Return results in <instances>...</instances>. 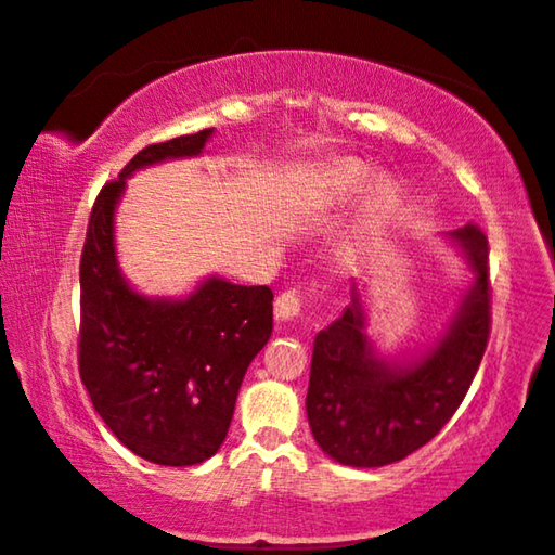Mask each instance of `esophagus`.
<instances>
[{
	"label": "esophagus",
	"mask_w": 555,
	"mask_h": 555,
	"mask_svg": "<svg viewBox=\"0 0 555 555\" xmlns=\"http://www.w3.org/2000/svg\"><path fill=\"white\" fill-rule=\"evenodd\" d=\"M299 309H301V292H296V288H288V292L279 294V299L274 304L279 322H292V319L299 314Z\"/></svg>",
	"instance_id": "1"
}]
</instances>
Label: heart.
Masks as SVG:
<instances>
[{
    "label": "heart",
    "instance_id": "obj_1",
    "mask_svg": "<svg viewBox=\"0 0 555 555\" xmlns=\"http://www.w3.org/2000/svg\"><path fill=\"white\" fill-rule=\"evenodd\" d=\"M370 168H364L362 163H354V160H337L332 163L330 173H326V189H330V196L332 198H349L354 196L364 189L366 183H370ZM389 196V189L387 183H377L372 189V201L374 206H379V203H385Z\"/></svg>",
    "mask_w": 555,
    "mask_h": 555
}]
</instances>
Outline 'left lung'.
<instances>
[{
  "instance_id": "left-lung-1",
  "label": "left lung",
  "mask_w": 555,
  "mask_h": 555,
  "mask_svg": "<svg viewBox=\"0 0 555 555\" xmlns=\"http://www.w3.org/2000/svg\"><path fill=\"white\" fill-rule=\"evenodd\" d=\"M448 238L475 281L427 352L410 362L379 357L357 288L345 314L317 334L307 417L319 448L341 465L382 467L408 457L448 425L470 389L490 337L488 238L475 223Z\"/></svg>"
}]
</instances>
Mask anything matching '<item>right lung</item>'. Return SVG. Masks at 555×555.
Returning <instances> with one entry per match:
<instances>
[{
	"instance_id": "obj_1",
	"label": "right lung",
	"mask_w": 555,
	"mask_h": 555,
	"mask_svg": "<svg viewBox=\"0 0 555 555\" xmlns=\"http://www.w3.org/2000/svg\"><path fill=\"white\" fill-rule=\"evenodd\" d=\"M206 128L147 145L92 206L80 259V377L113 435L155 465L185 467L216 455L238 387L274 330L269 286L210 276L185 299L132 288L115 254V206L125 178L173 158H193Z\"/></svg>"
}]
</instances>
